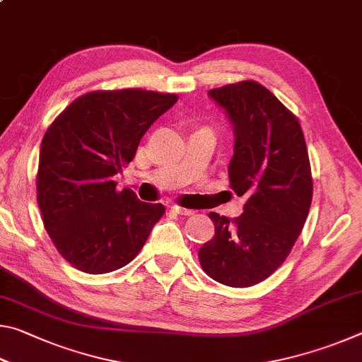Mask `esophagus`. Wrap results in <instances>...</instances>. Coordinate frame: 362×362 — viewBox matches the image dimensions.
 Listing matches in <instances>:
<instances>
[{
    "label": "esophagus",
    "mask_w": 362,
    "mask_h": 362,
    "mask_svg": "<svg viewBox=\"0 0 362 362\" xmlns=\"http://www.w3.org/2000/svg\"><path fill=\"white\" fill-rule=\"evenodd\" d=\"M175 214H179V216H193L194 211L193 209H185V207H180V206H173L170 207Z\"/></svg>",
    "instance_id": "obj_1"
}]
</instances>
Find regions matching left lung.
Segmentation results:
<instances>
[{"mask_svg": "<svg viewBox=\"0 0 362 362\" xmlns=\"http://www.w3.org/2000/svg\"><path fill=\"white\" fill-rule=\"evenodd\" d=\"M235 131L228 175L244 212H211L216 235L199 249L207 276L230 287L262 283L283 265L302 231L313 198L308 150L297 116L257 81L209 90Z\"/></svg>", "mask_w": 362, "mask_h": 362, "instance_id": "obj_1", "label": "left lung"}]
</instances>
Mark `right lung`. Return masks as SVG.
Wrapping results in <instances>:
<instances>
[{"label":"right lung","mask_w":362,"mask_h":362,"mask_svg":"<svg viewBox=\"0 0 362 362\" xmlns=\"http://www.w3.org/2000/svg\"><path fill=\"white\" fill-rule=\"evenodd\" d=\"M179 100L175 94L144 89L94 90L73 100L42 137L38 206L59 254L89 274L127 265L163 204L118 192L113 175L136 156L144 134Z\"/></svg>","instance_id":"1"}]
</instances>
